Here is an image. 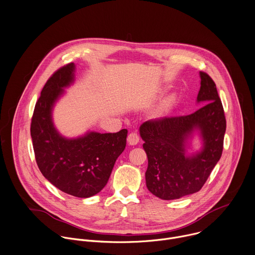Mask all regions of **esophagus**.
Here are the masks:
<instances>
[{
	"label": "esophagus",
	"mask_w": 255,
	"mask_h": 255,
	"mask_svg": "<svg viewBox=\"0 0 255 255\" xmlns=\"http://www.w3.org/2000/svg\"><path fill=\"white\" fill-rule=\"evenodd\" d=\"M139 141V136L136 132H130L128 136V142L130 145H135Z\"/></svg>",
	"instance_id": "obj_1"
}]
</instances>
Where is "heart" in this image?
I'll list each match as a JSON object with an SVG mask.
<instances>
[{
    "label": "heart",
    "mask_w": 255,
    "mask_h": 255,
    "mask_svg": "<svg viewBox=\"0 0 255 255\" xmlns=\"http://www.w3.org/2000/svg\"><path fill=\"white\" fill-rule=\"evenodd\" d=\"M176 102H177V96L175 94L170 95L169 97L164 99L157 110V115L158 116L167 115L171 111L173 106L176 104Z\"/></svg>",
    "instance_id": "b5f03b06"
}]
</instances>
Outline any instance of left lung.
I'll return each instance as SVG.
<instances>
[{
  "label": "left lung",
  "mask_w": 255,
  "mask_h": 255,
  "mask_svg": "<svg viewBox=\"0 0 255 255\" xmlns=\"http://www.w3.org/2000/svg\"><path fill=\"white\" fill-rule=\"evenodd\" d=\"M196 102L203 106L188 116L147 121L139 127L148 165L147 189L164 199H177L201 189L219 160L226 128L223 107L212 79L199 72ZM197 131L202 149L186 154L188 141Z\"/></svg>",
  "instance_id": "obj_1"
}]
</instances>
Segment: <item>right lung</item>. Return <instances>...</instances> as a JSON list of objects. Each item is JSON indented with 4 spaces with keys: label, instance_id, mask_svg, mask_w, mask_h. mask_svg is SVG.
<instances>
[{
    "label": "right lung",
    "instance_id": "right-lung-1",
    "mask_svg": "<svg viewBox=\"0 0 255 255\" xmlns=\"http://www.w3.org/2000/svg\"><path fill=\"white\" fill-rule=\"evenodd\" d=\"M76 66L59 69L46 83L31 124L37 164L43 175L60 190L82 198L99 193L108 183L117 158L125 150L128 129L115 133L88 131L67 138L55 128L53 109L65 88L75 81Z\"/></svg>",
    "mask_w": 255,
    "mask_h": 255
}]
</instances>
